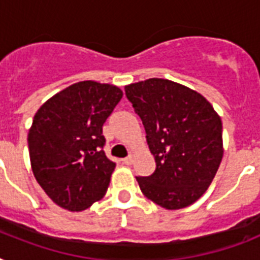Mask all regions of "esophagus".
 <instances>
[{"instance_id": "esophagus-1", "label": "esophagus", "mask_w": 260, "mask_h": 260, "mask_svg": "<svg viewBox=\"0 0 260 260\" xmlns=\"http://www.w3.org/2000/svg\"><path fill=\"white\" fill-rule=\"evenodd\" d=\"M132 160H134V156H132V155H128L126 158L122 159L124 165H128V166H129V165H132Z\"/></svg>"}]
</instances>
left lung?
<instances>
[{
	"mask_svg": "<svg viewBox=\"0 0 260 260\" xmlns=\"http://www.w3.org/2000/svg\"><path fill=\"white\" fill-rule=\"evenodd\" d=\"M125 95L142 118L156 169L136 177L142 193L166 209L196 202L221 163L222 124L201 94L162 78L125 86Z\"/></svg>",
	"mask_w": 260,
	"mask_h": 260,
	"instance_id": "8db88e82",
	"label": "left lung"
}]
</instances>
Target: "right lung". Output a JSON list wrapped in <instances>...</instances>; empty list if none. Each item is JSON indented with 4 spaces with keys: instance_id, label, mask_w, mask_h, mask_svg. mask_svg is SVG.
Instances as JSON below:
<instances>
[{
    "instance_id": "1",
    "label": "right lung",
    "mask_w": 260,
    "mask_h": 260,
    "mask_svg": "<svg viewBox=\"0 0 260 260\" xmlns=\"http://www.w3.org/2000/svg\"><path fill=\"white\" fill-rule=\"evenodd\" d=\"M122 91L83 81L66 87L36 112L28 148L36 181L52 201L71 212L105 196L116 163L104 152L102 125Z\"/></svg>"
}]
</instances>
